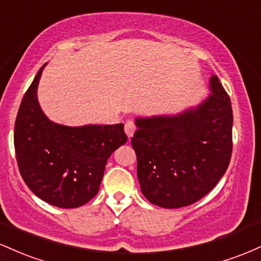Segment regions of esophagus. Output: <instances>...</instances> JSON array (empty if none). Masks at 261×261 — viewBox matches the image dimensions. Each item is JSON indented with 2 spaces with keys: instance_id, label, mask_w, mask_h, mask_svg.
<instances>
[{
  "instance_id": "obj_1",
  "label": "esophagus",
  "mask_w": 261,
  "mask_h": 261,
  "mask_svg": "<svg viewBox=\"0 0 261 261\" xmlns=\"http://www.w3.org/2000/svg\"><path fill=\"white\" fill-rule=\"evenodd\" d=\"M135 130H136V126H135L134 121H126V124H125V133H126L128 139L134 136Z\"/></svg>"
}]
</instances>
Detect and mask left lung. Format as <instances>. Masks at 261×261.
Listing matches in <instances>:
<instances>
[{
  "label": "left lung",
  "instance_id": "obj_1",
  "mask_svg": "<svg viewBox=\"0 0 261 261\" xmlns=\"http://www.w3.org/2000/svg\"><path fill=\"white\" fill-rule=\"evenodd\" d=\"M211 94L173 116L137 118L131 145L143 196L153 205L179 208L199 201L226 173L232 155L233 113L216 74Z\"/></svg>",
  "mask_w": 261,
  "mask_h": 261
}]
</instances>
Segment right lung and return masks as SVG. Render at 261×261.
Returning <instances> with one entry per match:
<instances>
[{
	"instance_id": "obj_1",
	"label": "right lung",
	"mask_w": 261,
	"mask_h": 261,
	"mask_svg": "<svg viewBox=\"0 0 261 261\" xmlns=\"http://www.w3.org/2000/svg\"><path fill=\"white\" fill-rule=\"evenodd\" d=\"M44 66L17 114L18 168L28 188L45 202L62 208L80 207L97 195L108 158L126 143L127 136L122 124L72 127L50 121L37 97Z\"/></svg>"
}]
</instances>
